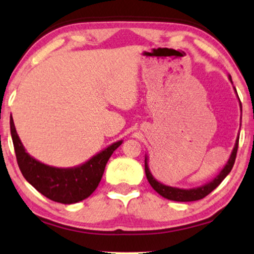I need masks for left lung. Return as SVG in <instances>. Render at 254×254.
Returning a JSON list of instances; mask_svg holds the SVG:
<instances>
[{
  "label": "left lung",
  "instance_id": "1",
  "mask_svg": "<svg viewBox=\"0 0 254 254\" xmlns=\"http://www.w3.org/2000/svg\"><path fill=\"white\" fill-rule=\"evenodd\" d=\"M230 81L232 83L231 75H229ZM235 88V87H233ZM236 91V88H235ZM237 94V91H236ZM238 97V94H237ZM239 100V97H238ZM240 103V100H239ZM238 142H239V134L236 139V143L235 147L231 151V155L229 157V161L225 163V166L223 167V169L219 171V174L217 175L215 179L210 181L203 186L197 187V188H191V189H182V188H177V187H170V186H166V184L161 183L157 181L155 177L153 176V174L150 173L149 166H148V156H144V171H146V176L148 182L153 189L155 190L157 193H160L161 196L164 197V198L170 199V200H175V202H192V200H198L202 199L204 197L209 195L212 190H215L217 187L222 183V181L225 179L226 176L229 175L230 171H231L233 164H235L236 161V155H237V150H238Z\"/></svg>",
  "mask_w": 254,
  "mask_h": 254
}]
</instances>
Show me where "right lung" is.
<instances>
[{"instance_id": "add662e5", "label": "right lung", "mask_w": 254, "mask_h": 254, "mask_svg": "<svg viewBox=\"0 0 254 254\" xmlns=\"http://www.w3.org/2000/svg\"><path fill=\"white\" fill-rule=\"evenodd\" d=\"M10 133L16 159L22 175L42 195L63 204H73L87 198L97 189L107 161L123 140L112 143L86 162L72 168H57L39 162L26 153L14 120L10 118Z\"/></svg>"}]
</instances>
